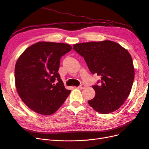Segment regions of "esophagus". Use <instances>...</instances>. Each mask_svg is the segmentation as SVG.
<instances>
[{
  "instance_id": "esophagus-1",
  "label": "esophagus",
  "mask_w": 149,
  "mask_h": 149,
  "mask_svg": "<svg viewBox=\"0 0 149 149\" xmlns=\"http://www.w3.org/2000/svg\"><path fill=\"white\" fill-rule=\"evenodd\" d=\"M85 87H86V85L84 84H82L79 85V86L78 87V88H79V89H83L85 88Z\"/></svg>"
}]
</instances>
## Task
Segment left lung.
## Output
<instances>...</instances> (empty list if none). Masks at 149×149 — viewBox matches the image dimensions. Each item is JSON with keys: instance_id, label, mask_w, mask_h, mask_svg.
Listing matches in <instances>:
<instances>
[{"instance_id": "1", "label": "left lung", "mask_w": 149, "mask_h": 149, "mask_svg": "<svg viewBox=\"0 0 149 149\" xmlns=\"http://www.w3.org/2000/svg\"><path fill=\"white\" fill-rule=\"evenodd\" d=\"M73 49L86 63L92 74L101 76L93 86L96 95L88 104L101 114H109L123 104L134 79L132 57L127 49L110 40L77 43Z\"/></svg>"}]
</instances>
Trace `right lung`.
Listing matches in <instances>:
<instances>
[{
  "mask_svg": "<svg viewBox=\"0 0 149 149\" xmlns=\"http://www.w3.org/2000/svg\"><path fill=\"white\" fill-rule=\"evenodd\" d=\"M66 43L41 42L26 48L15 67V85L21 100L42 115L55 112L71 91L58 73L60 58L71 50Z\"/></svg>",
  "mask_w": 149,
  "mask_h": 149,
  "instance_id": "right-lung-1",
  "label": "right lung"
}]
</instances>
